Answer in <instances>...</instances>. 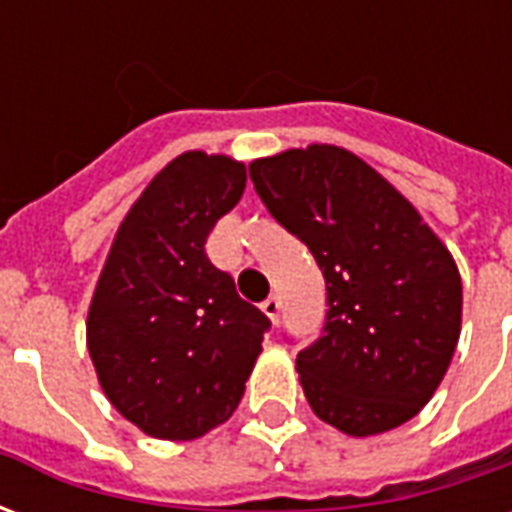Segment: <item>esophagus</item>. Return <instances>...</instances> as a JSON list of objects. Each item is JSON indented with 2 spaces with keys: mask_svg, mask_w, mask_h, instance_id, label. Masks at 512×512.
I'll return each instance as SVG.
<instances>
[{
  "mask_svg": "<svg viewBox=\"0 0 512 512\" xmlns=\"http://www.w3.org/2000/svg\"><path fill=\"white\" fill-rule=\"evenodd\" d=\"M260 307H263V312L271 318V323L279 321V310H282V301H279V296H268Z\"/></svg>",
  "mask_w": 512,
  "mask_h": 512,
  "instance_id": "obj_1",
  "label": "esophagus"
}]
</instances>
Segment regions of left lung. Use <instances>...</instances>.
<instances>
[{
  "instance_id": "1",
  "label": "left lung",
  "mask_w": 512,
  "mask_h": 512,
  "mask_svg": "<svg viewBox=\"0 0 512 512\" xmlns=\"http://www.w3.org/2000/svg\"><path fill=\"white\" fill-rule=\"evenodd\" d=\"M249 178L326 279L323 332L296 356L312 411L348 436L417 417L461 334L463 288L450 249L389 180L343 147L257 158Z\"/></svg>"
}]
</instances>
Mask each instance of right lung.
Instances as JSON below:
<instances>
[{"label":"right lung","mask_w":512,"mask_h":512,"mask_svg":"<svg viewBox=\"0 0 512 512\" xmlns=\"http://www.w3.org/2000/svg\"><path fill=\"white\" fill-rule=\"evenodd\" d=\"M246 189L230 156L172 158L131 205L87 312L109 403L153 439L189 441L233 417L268 321L205 255Z\"/></svg>","instance_id":"1"}]
</instances>
